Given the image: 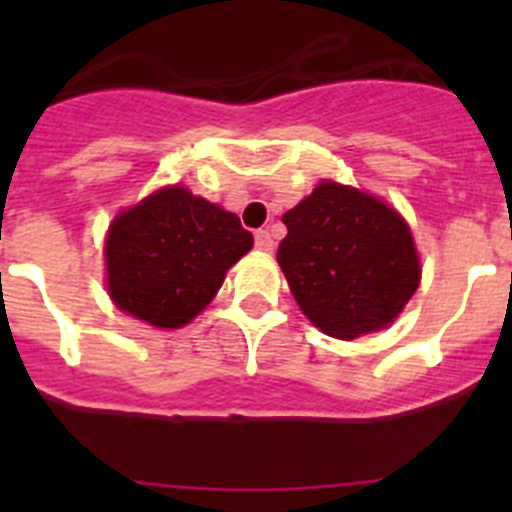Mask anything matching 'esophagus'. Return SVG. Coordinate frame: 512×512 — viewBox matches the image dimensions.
Listing matches in <instances>:
<instances>
[{"label":"esophagus","instance_id":"34e87169","mask_svg":"<svg viewBox=\"0 0 512 512\" xmlns=\"http://www.w3.org/2000/svg\"><path fill=\"white\" fill-rule=\"evenodd\" d=\"M253 238H256V248H259V251H271V248H274V241H271L269 230H256V235H253Z\"/></svg>","mask_w":512,"mask_h":512}]
</instances>
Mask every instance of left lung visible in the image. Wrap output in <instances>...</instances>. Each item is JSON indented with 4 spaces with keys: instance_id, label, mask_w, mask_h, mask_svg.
<instances>
[{
    "instance_id": "8db88e82",
    "label": "left lung",
    "mask_w": 512,
    "mask_h": 512,
    "mask_svg": "<svg viewBox=\"0 0 512 512\" xmlns=\"http://www.w3.org/2000/svg\"><path fill=\"white\" fill-rule=\"evenodd\" d=\"M282 223L279 266L300 310L328 336L354 341L384 328L415 295L413 233L400 212L372 194L320 182Z\"/></svg>"
}]
</instances>
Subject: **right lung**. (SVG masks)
Segmentation results:
<instances>
[{
  "instance_id": "1",
  "label": "right lung",
  "mask_w": 512,
  "mask_h": 512,
  "mask_svg": "<svg viewBox=\"0 0 512 512\" xmlns=\"http://www.w3.org/2000/svg\"><path fill=\"white\" fill-rule=\"evenodd\" d=\"M251 248L253 235L238 215L179 184L164 187L112 220L107 292L122 312L153 328H182Z\"/></svg>"
}]
</instances>
